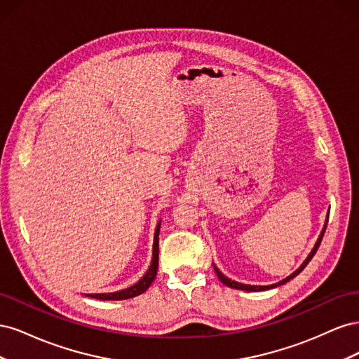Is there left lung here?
Wrapping results in <instances>:
<instances>
[{"mask_svg": "<svg viewBox=\"0 0 359 359\" xmlns=\"http://www.w3.org/2000/svg\"><path fill=\"white\" fill-rule=\"evenodd\" d=\"M327 223H328V217H327V222H325V226H323V229H322V232H320V235H319V238H318V241H316V244H314V247H313V250H311V253L307 256V259L304 260L302 262V265L295 271V273H292L289 277H286L285 280H281V281H278V283H274V285H269V286H253V285H243V283H238V281H235V280H231V278H227L222 271L217 268L214 264V271H215V274H217V277H219V280L222 281L223 285H226V286H229V287H232V289H240V290H247V292H260V290H268V289H273V287H277V286H281V285H285V283H287L289 280H292L293 277H297L301 271L307 266V264L310 262L311 260V257L314 256V253L318 252V248H319V245H320V241H322V238H323V233H325V229H327Z\"/></svg>", "mask_w": 359, "mask_h": 359, "instance_id": "1", "label": "left lung"}]
</instances>
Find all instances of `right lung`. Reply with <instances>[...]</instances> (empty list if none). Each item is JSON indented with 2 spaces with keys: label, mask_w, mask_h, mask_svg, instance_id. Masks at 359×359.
I'll list each match as a JSON object with an SVG mask.
<instances>
[{
  "label": "right lung",
  "mask_w": 359,
  "mask_h": 359,
  "mask_svg": "<svg viewBox=\"0 0 359 359\" xmlns=\"http://www.w3.org/2000/svg\"><path fill=\"white\" fill-rule=\"evenodd\" d=\"M160 223L156 227V232H154V244H153V260H151V265L148 268V271L145 273V276L140 278L137 283H135L133 286H130L127 289L123 290H118V292H111V293H88L86 297H91V298H97V299H102V301H119V299H128V298H133L140 295V293H144L151 283H153L156 276H157V269H158V233H160Z\"/></svg>",
  "instance_id": "right-lung-1"
}]
</instances>
